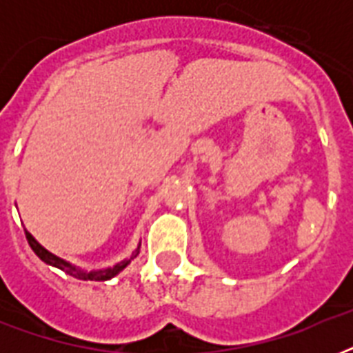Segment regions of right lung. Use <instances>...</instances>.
Here are the masks:
<instances>
[{"mask_svg": "<svg viewBox=\"0 0 353 353\" xmlns=\"http://www.w3.org/2000/svg\"><path fill=\"white\" fill-rule=\"evenodd\" d=\"M25 236H27V241H29L30 249L36 252V256L40 258L41 262L49 263V265H52V268H58L62 269L63 273L71 274V276H74V279L79 280H97V282H102V280H110L113 279L115 274H119L122 271V269L126 268L128 263L132 262L133 258H137L139 254V249H141V243L137 245V249L132 252V256L130 258H124L122 262L115 263V265H112V268H106V269H99V271H85V269H80L77 268V265H73V263H69L68 260H63V258L57 256V254H52V252H49L43 245H40L38 241L34 240V236L30 234L29 231H25Z\"/></svg>", "mask_w": 353, "mask_h": 353, "instance_id": "obj_1", "label": "right lung"}]
</instances>
